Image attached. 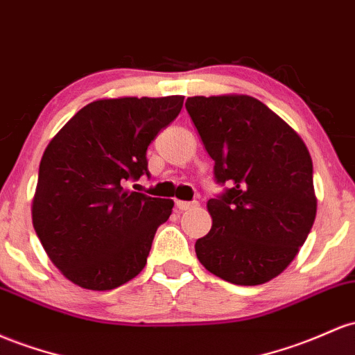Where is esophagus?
Segmentation results:
<instances>
[{
	"instance_id": "34e87169",
	"label": "esophagus",
	"mask_w": 355,
	"mask_h": 355,
	"mask_svg": "<svg viewBox=\"0 0 355 355\" xmlns=\"http://www.w3.org/2000/svg\"><path fill=\"white\" fill-rule=\"evenodd\" d=\"M175 207L178 210H190L193 207H197V202H184V200H177Z\"/></svg>"
}]
</instances>
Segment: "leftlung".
<instances>
[{
	"label": "left lung",
	"mask_w": 355,
	"mask_h": 355,
	"mask_svg": "<svg viewBox=\"0 0 355 355\" xmlns=\"http://www.w3.org/2000/svg\"><path fill=\"white\" fill-rule=\"evenodd\" d=\"M185 107L224 187L207 202L212 229L197 239V258L225 282L263 285L295 259L313 225L309 150L254 97L196 96Z\"/></svg>",
	"instance_id": "left-lung-1"
}]
</instances>
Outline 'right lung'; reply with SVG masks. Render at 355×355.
I'll list each match as a JSON object with an SVG mask.
<instances>
[{"label": "right lung", "mask_w": 355, "mask_h": 355, "mask_svg": "<svg viewBox=\"0 0 355 355\" xmlns=\"http://www.w3.org/2000/svg\"><path fill=\"white\" fill-rule=\"evenodd\" d=\"M184 97H121L80 109L49 143L38 170L33 227L65 278L112 290L145 268L173 202L126 190L146 175V150Z\"/></svg>", "instance_id": "add662e5"}]
</instances>
